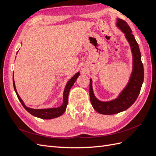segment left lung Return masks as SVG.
I'll list each match as a JSON object with an SVG mask.
<instances>
[{
    "instance_id": "1",
    "label": "left lung",
    "mask_w": 156,
    "mask_h": 156,
    "mask_svg": "<svg viewBox=\"0 0 156 156\" xmlns=\"http://www.w3.org/2000/svg\"><path fill=\"white\" fill-rule=\"evenodd\" d=\"M116 25L125 33L126 37L130 44L133 54V72L128 84L119 96L114 100L107 102L99 101L95 97L92 90V79L90 80L89 91L92 105L98 112L103 115L116 114L131 107L137 99L144 81V68L141 61V54L131 28L121 19H117Z\"/></svg>"
}]
</instances>
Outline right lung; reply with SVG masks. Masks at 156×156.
I'll list each match as a JSON object with an SVG mask.
<instances>
[{"instance_id":"add662e5","label":"right lung","mask_w":156,"mask_h":156,"mask_svg":"<svg viewBox=\"0 0 156 156\" xmlns=\"http://www.w3.org/2000/svg\"><path fill=\"white\" fill-rule=\"evenodd\" d=\"M79 75H80L79 72L77 73L66 84L64 91V94H63V103L62 105H60L59 107H57V108H45V109H34V108H31L25 106V103H23V100H21L20 96H19V94H17V92L16 90L15 82H14V80H13V88H14V90H15V92L17 94V96L19 99V100H20V101L21 102L23 107H24L25 109L30 113V114L42 119H55V118L58 117L62 115L65 112L66 109L68 101V99L69 92L71 88H72V86L73 85L75 82L76 81V79L79 76Z\"/></svg>"}]
</instances>
